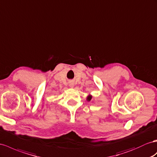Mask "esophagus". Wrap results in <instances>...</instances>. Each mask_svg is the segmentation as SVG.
Returning <instances> with one entry per match:
<instances>
[{
  "mask_svg": "<svg viewBox=\"0 0 157 157\" xmlns=\"http://www.w3.org/2000/svg\"><path fill=\"white\" fill-rule=\"evenodd\" d=\"M74 85V84L73 82H70V86L71 87H73Z\"/></svg>",
  "mask_w": 157,
  "mask_h": 157,
  "instance_id": "obj_1",
  "label": "esophagus"
}]
</instances>
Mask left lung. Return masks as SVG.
<instances>
[{
  "mask_svg": "<svg viewBox=\"0 0 157 157\" xmlns=\"http://www.w3.org/2000/svg\"><path fill=\"white\" fill-rule=\"evenodd\" d=\"M91 99V95L88 96V97H87V100H88V101H90Z\"/></svg>",
  "mask_w": 157,
  "mask_h": 157,
  "instance_id": "8db88e82",
  "label": "left lung"
}]
</instances>
